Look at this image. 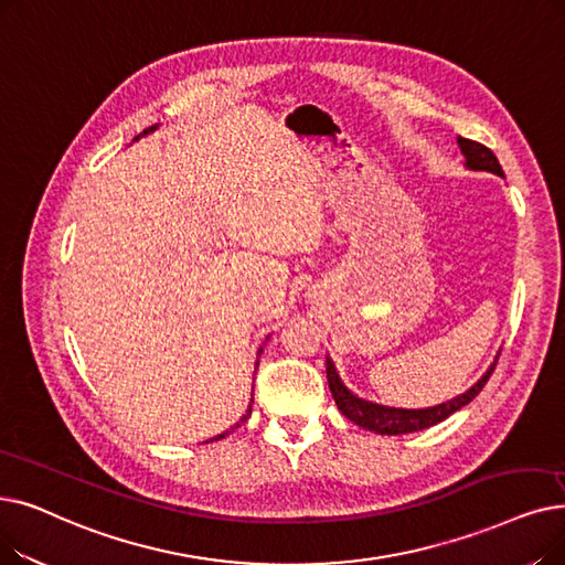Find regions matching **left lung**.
Listing matches in <instances>:
<instances>
[{
    "mask_svg": "<svg viewBox=\"0 0 565 565\" xmlns=\"http://www.w3.org/2000/svg\"><path fill=\"white\" fill-rule=\"evenodd\" d=\"M461 152L466 157V166L473 168V170H489V173H494L499 178H503V168L499 163V159L494 157V152L484 147L482 142L469 140V138H457ZM499 360V358H497ZM494 364L489 366L487 374L473 385L463 392V395L446 402V404H438L431 408H420V411H406V408H387V406H379L372 402H364L358 399L355 395L343 387V383L339 381L337 372H334V364L328 360V383L332 390V397L339 406V411L347 415L351 423H355L358 427H364L370 431L376 434H387V436H397V434H408V431H420L427 429L440 420H446L448 415H452L455 411H459L461 406H466L469 402L476 399V395H480V390L484 387V383L492 376Z\"/></svg>",
    "mask_w": 565,
    "mask_h": 565,
    "instance_id": "obj_1",
    "label": "left lung"
}]
</instances>
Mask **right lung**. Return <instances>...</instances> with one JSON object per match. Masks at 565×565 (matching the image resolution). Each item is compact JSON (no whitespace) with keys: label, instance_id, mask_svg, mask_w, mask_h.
Wrapping results in <instances>:
<instances>
[{"label":"right lung","instance_id":"right-lung-1","mask_svg":"<svg viewBox=\"0 0 565 565\" xmlns=\"http://www.w3.org/2000/svg\"><path fill=\"white\" fill-rule=\"evenodd\" d=\"M152 129H154V127H150V129H147V131H152ZM147 131H142V134H147ZM249 413H252V408H249V411H247V415H244V418H242V420H239V423H244V420H247V418H249ZM239 423H237V425H235V427H239ZM235 427H231V431H233V429H235ZM231 431H224V434H218V436H214V438H210V440H207V444H212V440H218V438H226V436H228V434H231Z\"/></svg>","mask_w":565,"mask_h":565}]
</instances>
